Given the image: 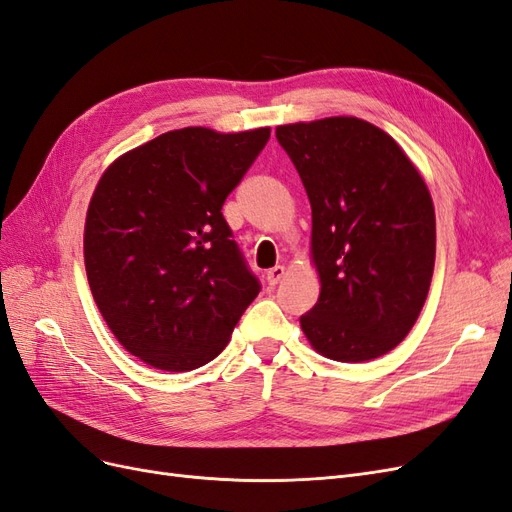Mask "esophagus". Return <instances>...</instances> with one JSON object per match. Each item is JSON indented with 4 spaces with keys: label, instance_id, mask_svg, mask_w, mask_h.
Returning <instances> with one entry per match:
<instances>
[{
    "label": "esophagus",
    "instance_id": "esophagus-1",
    "mask_svg": "<svg viewBox=\"0 0 512 512\" xmlns=\"http://www.w3.org/2000/svg\"><path fill=\"white\" fill-rule=\"evenodd\" d=\"M284 273H286V269H284L282 265H277V267L269 269V271H267V282H269V286L280 284V280L284 277Z\"/></svg>",
    "mask_w": 512,
    "mask_h": 512
}]
</instances>
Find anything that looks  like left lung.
<instances>
[{
    "instance_id": "left-lung-1",
    "label": "left lung",
    "mask_w": 512,
    "mask_h": 512,
    "mask_svg": "<svg viewBox=\"0 0 512 512\" xmlns=\"http://www.w3.org/2000/svg\"><path fill=\"white\" fill-rule=\"evenodd\" d=\"M312 205L318 303L301 329L320 354L361 363L393 350L421 314L436 262V213L393 138L356 117L275 130Z\"/></svg>"
}]
</instances>
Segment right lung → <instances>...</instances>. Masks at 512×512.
Instances as JSON below:
<instances>
[{"label":"right lung","mask_w":512,"mask_h":512,"mask_svg":"<svg viewBox=\"0 0 512 512\" xmlns=\"http://www.w3.org/2000/svg\"><path fill=\"white\" fill-rule=\"evenodd\" d=\"M269 136L173 130L102 175L85 222L87 280L108 329L147 365L213 361L260 292L222 207Z\"/></svg>","instance_id":"1"}]
</instances>
